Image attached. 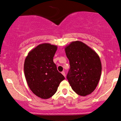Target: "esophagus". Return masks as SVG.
Masks as SVG:
<instances>
[{
    "label": "esophagus",
    "mask_w": 121,
    "mask_h": 121,
    "mask_svg": "<svg viewBox=\"0 0 121 121\" xmlns=\"http://www.w3.org/2000/svg\"><path fill=\"white\" fill-rule=\"evenodd\" d=\"M61 73H62V74L63 75L65 76V77H66V75H65V73L64 71H62L61 72Z\"/></svg>",
    "instance_id": "34e87169"
}]
</instances>
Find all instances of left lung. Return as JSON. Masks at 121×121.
Wrapping results in <instances>:
<instances>
[{
	"label": "left lung",
	"mask_w": 121,
	"mask_h": 121,
	"mask_svg": "<svg viewBox=\"0 0 121 121\" xmlns=\"http://www.w3.org/2000/svg\"><path fill=\"white\" fill-rule=\"evenodd\" d=\"M65 51L70 66L67 79L72 89L81 96L91 94L101 75L102 64L98 55L79 41L70 43Z\"/></svg>",
	"instance_id": "left-lung-1"
}]
</instances>
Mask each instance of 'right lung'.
Returning <instances> with one entry per match:
<instances>
[{"label":"right lung","instance_id":"1","mask_svg":"<svg viewBox=\"0 0 121 121\" xmlns=\"http://www.w3.org/2000/svg\"><path fill=\"white\" fill-rule=\"evenodd\" d=\"M57 46L48 43L40 44L29 52L24 64L27 84L31 91L42 99L55 94L65 77L57 70L53 58Z\"/></svg>","mask_w":121,"mask_h":121}]
</instances>
